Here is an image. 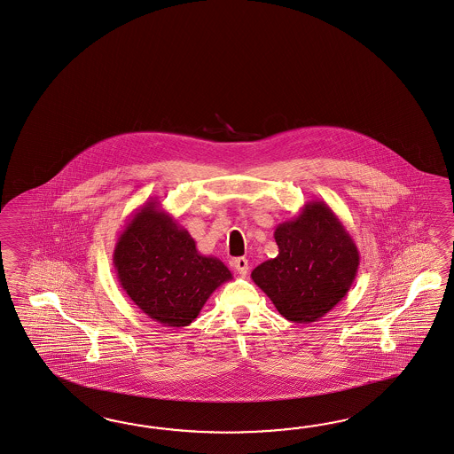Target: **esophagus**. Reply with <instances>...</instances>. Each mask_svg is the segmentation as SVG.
<instances>
[{"label": "esophagus", "mask_w": 454, "mask_h": 454, "mask_svg": "<svg viewBox=\"0 0 454 454\" xmlns=\"http://www.w3.org/2000/svg\"><path fill=\"white\" fill-rule=\"evenodd\" d=\"M232 267L240 273V275H247L248 273V260L245 256H239L232 260Z\"/></svg>", "instance_id": "34e87169"}]
</instances>
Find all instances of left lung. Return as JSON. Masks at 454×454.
I'll list each match as a JSON object with an SVG mask.
<instances>
[{
    "instance_id": "1",
    "label": "left lung",
    "mask_w": 454,
    "mask_h": 454,
    "mask_svg": "<svg viewBox=\"0 0 454 454\" xmlns=\"http://www.w3.org/2000/svg\"><path fill=\"white\" fill-rule=\"evenodd\" d=\"M278 255L252 271L256 286L293 323H314L344 300L359 270V250L325 200H309L275 229Z\"/></svg>"
}]
</instances>
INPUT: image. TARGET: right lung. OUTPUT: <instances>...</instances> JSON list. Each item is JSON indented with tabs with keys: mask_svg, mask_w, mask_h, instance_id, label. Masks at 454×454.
Wrapping results in <instances>:
<instances>
[{
	"mask_svg": "<svg viewBox=\"0 0 454 454\" xmlns=\"http://www.w3.org/2000/svg\"><path fill=\"white\" fill-rule=\"evenodd\" d=\"M118 281L153 321L189 325L210 294L232 279L215 256L199 254L191 233L152 199L135 210L114 250Z\"/></svg>",
	"mask_w": 454,
	"mask_h": 454,
	"instance_id": "right-lung-1",
	"label": "right lung"
}]
</instances>
